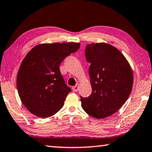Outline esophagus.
<instances>
[{"mask_svg":"<svg viewBox=\"0 0 152 152\" xmlns=\"http://www.w3.org/2000/svg\"><path fill=\"white\" fill-rule=\"evenodd\" d=\"M79 84H76V86H74L72 87V89H73V91H74V92H77V91H78V88H79Z\"/></svg>","mask_w":152,"mask_h":152,"instance_id":"1","label":"esophagus"}]
</instances>
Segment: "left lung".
Instances as JSON below:
<instances>
[{"label":"left lung","instance_id":"1","mask_svg":"<svg viewBox=\"0 0 152 152\" xmlns=\"http://www.w3.org/2000/svg\"><path fill=\"white\" fill-rule=\"evenodd\" d=\"M92 93L82 97V107L97 119L111 116L128 99L133 85L131 67L114 46L105 42L87 45L85 50Z\"/></svg>","mask_w":152,"mask_h":152}]
</instances>
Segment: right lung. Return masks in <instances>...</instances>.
<instances>
[{
    "instance_id": "obj_1",
    "label": "right lung",
    "mask_w": 152,
    "mask_h": 152,
    "mask_svg": "<svg viewBox=\"0 0 152 152\" xmlns=\"http://www.w3.org/2000/svg\"><path fill=\"white\" fill-rule=\"evenodd\" d=\"M80 43H45L35 46L21 62L17 76L20 99L29 112L40 118L54 115L64 106L70 88L59 65L76 52Z\"/></svg>"
}]
</instances>
